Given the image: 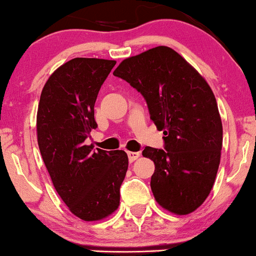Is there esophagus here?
I'll use <instances>...</instances> for the list:
<instances>
[{"mask_svg": "<svg viewBox=\"0 0 256 256\" xmlns=\"http://www.w3.org/2000/svg\"><path fill=\"white\" fill-rule=\"evenodd\" d=\"M128 158H129V162H133L136 161V158H139L140 156V152H134V151H128Z\"/></svg>", "mask_w": 256, "mask_h": 256, "instance_id": "1", "label": "esophagus"}]
</instances>
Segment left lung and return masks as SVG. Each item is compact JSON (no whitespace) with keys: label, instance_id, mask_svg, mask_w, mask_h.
Instances as JSON below:
<instances>
[{"label":"left lung","instance_id":"1","mask_svg":"<svg viewBox=\"0 0 256 256\" xmlns=\"http://www.w3.org/2000/svg\"><path fill=\"white\" fill-rule=\"evenodd\" d=\"M114 76L144 96L150 118L164 130V150H142L155 164V200L176 215L193 212L210 194L221 158L222 120L210 85L167 46L123 60Z\"/></svg>","mask_w":256,"mask_h":256}]
</instances>
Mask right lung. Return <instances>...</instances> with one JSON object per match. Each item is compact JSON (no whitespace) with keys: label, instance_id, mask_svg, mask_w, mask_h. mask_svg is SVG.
<instances>
[{"label":"right lung","instance_id":"add662e5","mask_svg":"<svg viewBox=\"0 0 256 256\" xmlns=\"http://www.w3.org/2000/svg\"><path fill=\"white\" fill-rule=\"evenodd\" d=\"M116 61L76 57L48 76L36 114L38 144L54 189L70 212L100 221L120 205L128 170L123 150H92L85 145L98 127L94 106L98 90Z\"/></svg>","mask_w":256,"mask_h":256}]
</instances>
